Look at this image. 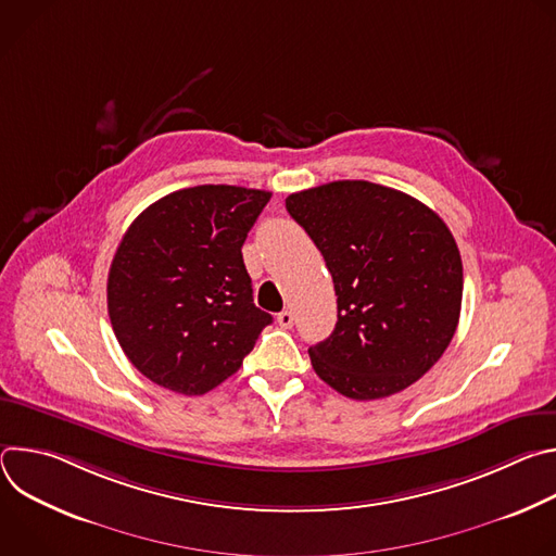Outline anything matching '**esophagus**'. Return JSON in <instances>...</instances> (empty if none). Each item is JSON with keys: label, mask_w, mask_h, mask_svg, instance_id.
Returning <instances> with one entry per match:
<instances>
[{"label": "esophagus", "mask_w": 556, "mask_h": 556, "mask_svg": "<svg viewBox=\"0 0 556 556\" xmlns=\"http://www.w3.org/2000/svg\"><path fill=\"white\" fill-rule=\"evenodd\" d=\"M277 324H279L283 330L292 328V324H294V314H292L290 309H283V312H279V316H277Z\"/></svg>", "instance_id": "obj_1"}]
</instances>
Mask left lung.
<instances>
[{"instance_id": "8db88e82", "label": "left lung", "mask_w": 556, "mask_h": 556, "mask_svg": "<svg viewBox=\"0 0 556 556\" xmlns=\"http://www.w3.org/2000/svg\"><path fill=\"white\" fill-rule=\"evenodd\" d=\"M332 273L339 321L307 350L312 367L354 401L399 393L448 348L462 307V257L448 226L416 198L339 180L286 198Z\"/></svg>"}]
</instances>
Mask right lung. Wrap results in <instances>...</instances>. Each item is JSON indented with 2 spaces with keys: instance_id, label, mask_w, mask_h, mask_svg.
Returning a JSON list of instances; mask_svg holds the SVG:
<instances>
[{
  "instance_id": "obj_1",
  "label": "right lung",
  "mask_w": 556,
  "mask_h": 556,
  "mask_svg": "<svg viewBox=\"0 0 556 556\" xmlns=\"http://www.w3.org/2000/svg\"><path fill=\"white\" fill-rule=\"evenodd\" d=\"M270 193L230 185L174 191L127 228L108 277V312L151 382L202 395L242 367L273 316L253 303L247 235Z\"/></svg>"
}]
</instances>
